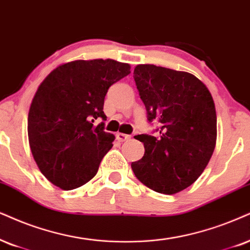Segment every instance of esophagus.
<instances>
[{
	"label": "esophagus",
	"instance_id": "34e87169",
	"mask_svg": "<svg viewBox=\"0 0 250 250\" xmlns=\"http://www.w3.org/2000/svg\"><path fill=\"white\" fill-rule=\"evenodd\" d=\"M116 138H118L119 142H125V141L129 140V138H130V136L122 134V132H118V134H116Z\"/></svg>",
	"mask_w": 250,
	"mask_h": 250
}]
</instances>
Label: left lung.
<instances>
[{
    "instance_id": "left-lung-1",
    "label": "left lung",
    "mask_w": 250,
    "mask_h": 250,
    "mask_svg": "<svg viewBox=\"0 0 250 250\" xmlns=\"http://www.w3.org/2000/svg\"><path fill=\"white\" fill-rule=\"evenodd\" d=\"M134 80L146 108L148 123L159 125V136L142 134V159L131 168L143 185L160 194L173 195L198 179L217 138V115L208 87L185 71L140 64Z\"/></svg>"
}]
</instances>
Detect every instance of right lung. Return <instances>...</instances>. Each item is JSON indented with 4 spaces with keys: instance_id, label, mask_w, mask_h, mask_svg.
Listing matches in <instances>:
<instances>
[{
    "instance_id": "right-lung-1",
    "label": "right lung",
    "mask_w": 250,
    "mask_h": 250,
    "mask_svg": "<svg viewBox=\"0 0 250 250\" xmlns=\"http://www.w3.org/2000/svg\"><path fill=\"white\" fill-rule=\"evenodd\" d=\"M130 74V65L114 60L65 63L43 80L31 104L28 142L41 173L64 190L76 189L97 174L115 136L106 132L105 96Z\"/></svg>"
}]
</instances>
